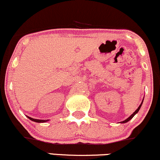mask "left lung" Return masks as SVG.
<instances>
[{
  "label": "left lung",
  "mask_w": 160,
  "mask_h": 160,
  "mask_svg": "<svg viewBox=\"0 0 160 160\" xmlns=\"http://www.w3.org/2000/svg\"><path fill=\"white\" fill-rule=\"evenodd\" d=\"M143 100H144V98H143V99H142V102H141V104H140V105H139V106L138 107V108H137V110H136V111H135V112H134V113H133V114H131L130 117H128V118H127V119H126V120H125L124 121H122V122H120V123H125V122H128V121H129V120H131V119H132V118H133V117H134V115H135V114H137V113H138V112H139V109H140V108H141V106H142V102H143Z\"/></svg>",
  "instance_id": "1"
}]
</instances>
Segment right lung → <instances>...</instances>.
Instances as JSON below:
<instances>
[{"instance_id": "add662e5", "label": "right lung", "mask_w": 160, "mask_h": 160, "mask_svg": "<svg viewBox=\"0 0 160 160\" xmlns=\"http://www.w3.org/2000/svg\"><path fill=\"white\" fill-rule=\"evenodd\" d=\"M27 117L29 119V120H31L32 121H34V122H46L47 121L49 120H37V119H33L32 118V117H28V116Z\"/></svg>"}]
</instances>
